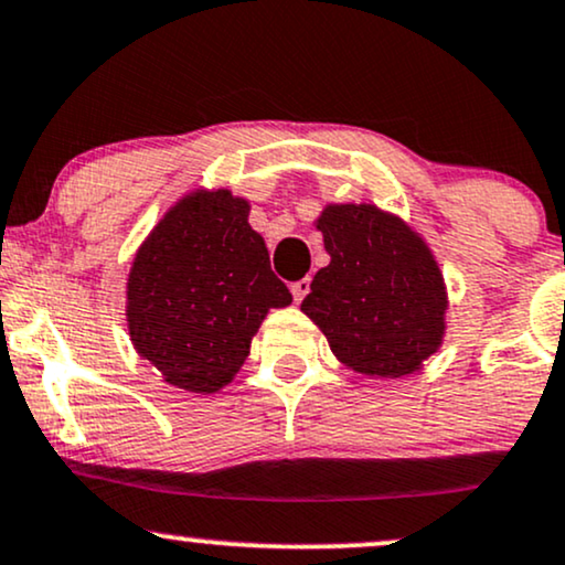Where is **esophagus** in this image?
Segmentation results:
<instances>
[{
	"label": "esophagus",
	"mask_w": 565,
	"mask_h": 565,
	"mask_svg": "<svg viewBox=\"0 0 565 565\" xmlns=\"http://www.w3.org/2000/svg\"><path fill=\"white\" fill-rule=\"evenodd\" d=\"M310 291V278H300V281L291 284V297H295V302H302L305 297H308Z\"/></svg>",
	"instance_id": "1"
}]
</instances>
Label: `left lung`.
I'll use <instances>...</instances> for the list:
<instances>
[{"instance_id": "obj_1", "label": "left lung", "mask_w": 565, "mask_h": 565, "mask_svg": "<svg viewBox=\"0 0 565 565\" xmlns=\"http://www.w3.org/2000/svg\"><path fill=\"white\" fill-rule=\"evenodd\" d=\"M316 228L331 263L302 312L339 363L376 379L418 371L445 339L447 289L429 244L376 205H326Z\"/></svg>"}]
</instances>
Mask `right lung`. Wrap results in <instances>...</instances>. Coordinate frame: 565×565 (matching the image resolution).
Returning <instances> with one entry per match:
<instances>
[{
	"instance_id": "add662e5",
	"label": "right lung",
	"mask_w": 565,
	"mask_h": 565,
	"mask_svg": "<svg viewBox=\"0 0 565 565\" xmlns=\"http://www.w3.org/2000/svg\"><path fill=\"white\" fill-rule=\"evenodd\" d=\"M249 202L228 189L183 194L136 249L126 284L134 350L168 384L213 394L234 382L287 284L249 226Z\"/></svg>"
}]
</instances>
